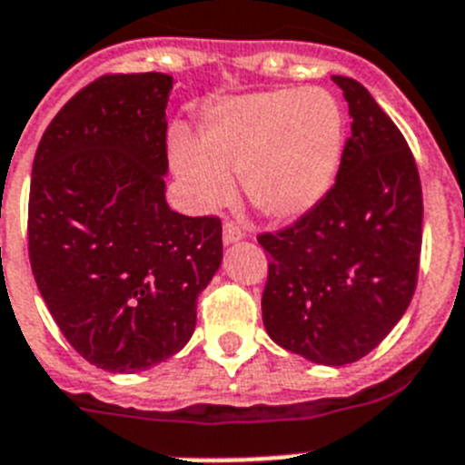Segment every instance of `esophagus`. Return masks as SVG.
<instances>
[{
	"label": "esophagus",
	"instance_id": "esophagus-1",
	"mask_svg": "<svg viewBox=\"0 0 465 465\" xmlns=\"http://www.w3.org/2000/svg\"><path fill=\"white\" fill-rule=\"evenodd\" d=\"M242 237H244V232H242L240 225L232 223V221H225V225H223V242H225V244H235V242H240Z\"/></svg>",
	"mask_w": 465,
	"mask_h": 465
}]
</instances>
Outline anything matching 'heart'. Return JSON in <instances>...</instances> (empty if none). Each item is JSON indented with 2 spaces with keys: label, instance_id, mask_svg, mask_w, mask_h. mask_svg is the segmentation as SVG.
<instances>
[{
  "label": "heart",
  "instance_id": "heart-1",
  "mask_svg": "<svg viewBox=\"0 0 465 465\" xmlns=\"http://www.w3.org/2000/svg\"><path fill=\"white\" fill-rule=\"evenodd\" d=\"M347 118L328 90H278L225 99L199 128V149L178 142L173 163L199 204H223L242 175L249 202L275 221L297 218L337 178Z\"/></svg>",
  "mask_w": 465,
  "mask_h": 465
}]
</instances>
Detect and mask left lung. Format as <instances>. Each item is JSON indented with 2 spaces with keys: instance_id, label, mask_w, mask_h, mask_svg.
Returning a JSON list of instances; mask_svg holds the SVG:
<instances>
[{
  "instance_id": "1",
  "label": "left lung",
  "mask_w": 465,
  "mask_h": 465,
  "mask_svg": "<svg viewBox=\"0 0 465 465\" xmlns=\"http://www.w3.org/2000/svg\"><path fill=\"white\" fill-rule=\"evenodd\" d=\"M351 116L335 185L292 225L261 232L263 325L275 344L323 366L373 351L416 292L423 190L404 135L354 78L332 75Z\"/></svg>"
}]
</instances>
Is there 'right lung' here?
<instances>
[{"instance_id": "add662e5", "label": "right lung", "mask_w": 465, "mask_h": 465, "mask_svg": "<svg viewBox=\"0 0 465 465\" xmlns=\"http://www.w3.org/2000/svg\"><path fill=\"white\" fill-rule=\"evenodd\" d=\"M166 73H109L73 94L33 161L28 254L85 361L137 373L178 354L223 259L221 218L166 204Z\"/></svg>"}]
</instances>
